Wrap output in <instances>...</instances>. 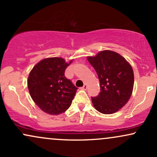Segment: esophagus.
<instances>
[{"instance_id": "esophagus-1", "label": "esophagus", "mask_w": 157, "mask_h": 157, "mask_svg": "<svg viewBox=\"0 0 157 157\" xmlns=\"http://www.w3.org/2000/svg\"><path fill=\"white\" fill-rule=\"evenodd\" d=\"M81 89H82V90H86V89H87V85L85 84L84 86H82V88H81Z\"/></svg>"}]
</instances>
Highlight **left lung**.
Returning a JSON list of instances; mask_svg holds the SVG:
<instances>
[{"instance_id":"left-lung-1","label":"left lung","mask_w":157,"mask_h":157,"mask_svg":"<svg viewBox=\"0 0 157 157\" xmlns=\"http://www.w3.org/2000/svg\"><path fill=\"white\" fill-rule=\"evenodd\" d=\"M87 60L98 75L100 91L91 101L95 109L104 114L117 112L127 103L134 89V71L122 56L104 50Z\"/></svg>"}]
</instances>
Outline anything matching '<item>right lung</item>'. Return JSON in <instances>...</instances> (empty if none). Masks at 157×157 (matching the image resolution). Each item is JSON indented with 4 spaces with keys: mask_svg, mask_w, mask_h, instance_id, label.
<instances>
[{
    "mask_svg": "<svg viewBox=\"0 0 157 157\" xmlns=\"http://www.w3.org/2000/svg\"><path fill=\"white\" fill-rule=\"evenodd\" d=\"M72 61L48 57L37 63L30 71L27 80L30 96L45 113L58 115L71 105L77 88L64 74Z\"/></svg>",
    "mask_w": 157,
    "mask_h": 157,
    "instance_id": "1",
    "label": "right lung"
}]
</instances>
